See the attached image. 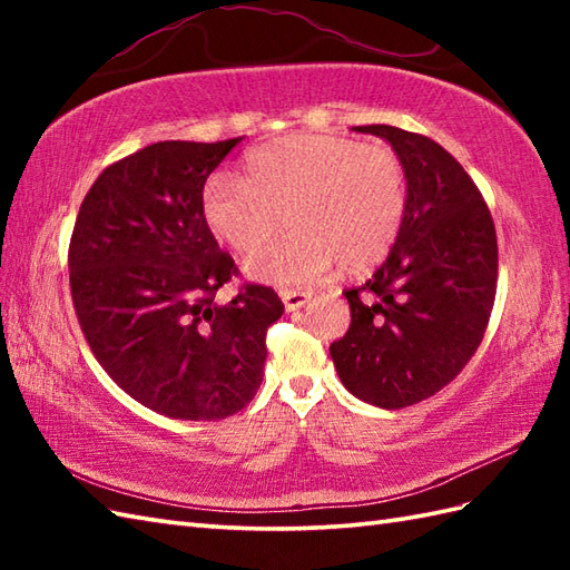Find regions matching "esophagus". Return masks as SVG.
Here are the masks:
<instances>
[{"label":"esophagus","instance_id":"1","mask_svg":"<svg viewBox=\"0 0 570 570\" xmlns=\"http://www.w3.org/2000/svg\"><path fill=\"white\" fill-rule=\"evenodd\" d=\"M278 296H282L286 311H298L301 306H306L311 298L308 292H294V288H286V292H282Z\"/></svg>","mask_w":570,"mask_h":570}]
</instances>
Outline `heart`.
Listing matches in <instances>:
<instances>
[{"mask_svg":"<svg viewBox=\"0 0 570 570\" xmlns=\"http://www.w3.org/2000/svg\"><path fill=\"white\" fill-rule=\"evenodd\" d=\"M286 212L293 233L256 242ZM203 223L220 245L249 252L245 274L266 286H306L377 266L402 233L406 171L386 144L288 135L254 149L245 176L215 174L200 196Z\"/></svg>","mask_w":570,"mask_h":570,"instance_id":"heart-1","label":"heart"}]
</instances>
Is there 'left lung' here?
<instances>
[{
	"label": "left lung",
	"instance_id": "8db88e82",
	"mask_svg": "<svg viewBox=\"0 0 570 570\" xmlns=\"http://www.w3.org/2000/svg\"><path fill=\"white\" fill-rule=\"evenodd\" d=\"M392 144L406 171V215L390 257L347 288L350 328L331 345L350 394L404 409L441 392L475 355L498 292V235L478 186L433 139L355 127Z\"/></svg>",
	"mask_w": 570,
	"mask_h": 570
}]
</instances>
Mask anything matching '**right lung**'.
<instances>
[{"label":"right lung","instance_id":"1","mask_svg":"<svg viewBox=\"0 0 570 570\" xmlns=\"http://www.w3.org/2000/svg\"><path fill=\"white\" fill-rule=\"evenodd\" d=\"M242 137L156 141L107 166L72 227L76 316L119 390L156 414L215 421L257 394L266 328L282 318L274 288L245 284L217 304L237 266L203 223L208 176Z\"/></svg>","mask_w":570,"mask_h":570}]
</instances>
